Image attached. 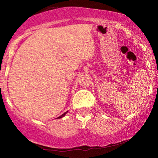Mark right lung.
Masks as SVG:
<instances>
[{
  "mask_svg": "<svg viewBox=\"0 0 158 158\" xmlns=\"http://www.w3.org/2000/svg\"><path fill=\"white\" fill-rule=\"evenodd\" d=\"M67 113V112H65V113H64L63 114H62V115H61V116H59V117H58L57 118H62V116H64V115H65V114Z\"/></svg>",
  "mask_w": 158,
  "mask_h": 158,
  "instance_id": "add662e5",
  "label": "right lung"
}]
</instances>
